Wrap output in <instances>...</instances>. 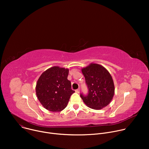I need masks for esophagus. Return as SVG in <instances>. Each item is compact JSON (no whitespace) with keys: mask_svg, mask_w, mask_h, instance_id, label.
Returning <instances> with one entry per match:
<instances>
[{"mask_svg":"<svg viewBox=\"0 0 149 149\" xmlns=\"http://www.w3.org/2000/svg\"><path fill=\"white\" fill-rule=\"evenodd\" d=\"M79 91H80L79 89H77V90H75V92H76L77 93H79Z\"/></svg>","mask_w":149,"mask_h":149,"instance_id":"obj_1","label":"esophagus"}]
</instances>
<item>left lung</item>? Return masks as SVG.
I'll use <instances>...</instances> for the list:
<instances>
[{"label": "left lung", "instance_id": "obj_1", "mask_svg": "<svg viewBox=\"0 0 149 149\" xmlns=\"http://www.w3.org/2000/svg\"><path fill=\"white\" fill-rule=\"evenodd\" d=\"M88 89L87 95L80 94L88 107L100 110L110 104L114 94V85L111 75L104 67L91 63L81 70Z\"/></svg>", "mask_w": 149, "mask_h": 149}]
</instances>
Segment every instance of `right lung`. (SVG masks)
I'll return each instance as SVG.
<instances>
[{"label": "right lung", "instance_id": "add662e5", "mask_svg": "<svg viewBox=\"0 0 149 149\" xmlns=\"http://www.w3.org/2000/svg\"><path fill=\"white\" fill-rule=\"evenodd\" d=\"M69 70L51 67L41 74L36 86V96L43 107L52 112L64 109L71 95L75 93L67 78Z\"/></svg>", "mask_w": 149, "mask_h": 149}]
</instances>
